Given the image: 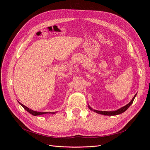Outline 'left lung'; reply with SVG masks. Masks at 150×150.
<instances>
[{
  "instance_id": "8db88e82",
  "label": "left lung",
  "mask_w": 150,
  "mask_h": 150,
  "mask_svg": "<svg viewBox=\"0 0 150 150\" xmlns=\"http://www.w3.org/2000/svg\"><path fill=\"white\" fill-rule=\"evenodd\" d=\"M137 96V94L134 95V96L133 97V98L132 99V100H131L128 104H126V106H123L119 110H117L116 111H98V110H92V108L89 106V108L91 110H93L94 112H96L98 114H101V115H108V116H115V115H120L121 114V113L124 112L126 110H128V108L131 105V104L133 103L134 99Z\"/></svg>"
}]
</instances>
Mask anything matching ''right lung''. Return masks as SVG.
Here are the masks:
<instances>
[{
	"label": "right lung",
	"instance_id": "add662e5",
	"mask_svg": "<svg viewBox=\"0 0 150 150\" xmlns=\"http://www.w3.org/2000/svg\"><path fill=\"white\" fill-rule=\"evenodd\" d=\"M19 104H21V105L23 107L25 110H26V111H28L29 113H30L31 115H34V116H37V115H43V114H46V113H48L47 112H38V111H33V110H30V109H29V108H28V107H26L25 106H24V104H21V103H19ZM53 113H54V112H53Z\"/></svg>",
	"mask_w": 150,
	"mask_h": 150
}]
</instances>
